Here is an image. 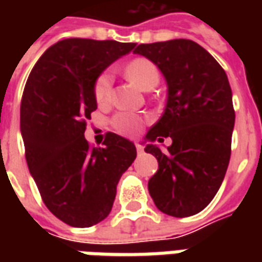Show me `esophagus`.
<instances>
[{"label":"esophagus","instance_id":"obj_1","mask_svg":"<svg viewBox=\"0 0 262 262\" xmlns=\"http://www.w3.org/2000/svg\"><path fill=\"white\" fill-rule=\"evenodd\" d=\"M136 150H137V153L142 154L143 153V146H142V144H139V143H136Z\"/></svg>","mask_w":262,"mask_h":262}]
</instances>
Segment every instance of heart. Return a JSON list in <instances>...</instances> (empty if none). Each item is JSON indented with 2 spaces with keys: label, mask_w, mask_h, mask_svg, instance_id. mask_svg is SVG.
<instances>
[{
  "label": "heart",
  "mask_w": 262,
  "mask_h": 262,
  "mask_svg": "<svg viewBox=\"0 0 262 262\" xmlns=\"http://www.w3.org/2000/svg\"><path fill=\"white\" fill-rule=\"evenodd\" d=\"M125 73L129 80L133 81L143 90H151L160 81V71L157 66L154 64L153 61L143 59V57L132 60L130 63L126 66ZM112 82H114V77L111 71H103L97 77V80L94 82V98L99 105H105L111 101ZM143 125H144V118L142 115L129 112V111H120L112 118V126L115 127V130L125 136L137 135Z\"/></svg>",
  "instance_id": "b5f03b06"
}]
</instances>
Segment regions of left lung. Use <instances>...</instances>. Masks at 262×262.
<instances>
[{
    "label": "left lung",
    "instance_id": "obj_1",
    "mask_svg": "<svg viewBox=\"0 0 262 262\" xmlns=\"http://www.w3.org/2000/svg\"><path fill=\"white\" fill-rule=\"evenodd\" d=\"M133 53L151 60L164 74L168 98L147 140L171 137L165 151L147 144L159 161L148 192L165 214L187 217L208 206L225 178L231 153L234 108L225 70L193 40L142 43Z\"/></svg>",
    "mask_w": 262,
    "mask_h": 262
}]
</instances>
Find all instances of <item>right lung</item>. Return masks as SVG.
<instances>
[{
	"label": "right lung",
	"mask_w": 262,
	"mask_h": 262,
	"mask_svg": "<svg viewBox=\"0 0 262 262\" xmlns=\"http://www.w3.org/2000/svg\"><path fill=\"white\" fill-rule=\"evenodd\" d=\"M136 43L64 39L42 54L26 81L20 132L29 171L43 203L73 227H90L111 212L120 177L136 147L108 132L103 147L84 137L97 109L94 82Z\"/></svg>",
	"instance_id": "obj_1"
}]
</instances>
